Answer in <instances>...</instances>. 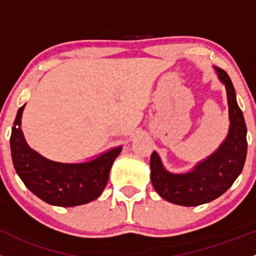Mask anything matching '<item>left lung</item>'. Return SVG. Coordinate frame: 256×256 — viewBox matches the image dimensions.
<instances>
[{"label":"left lung","instance_id":"left-lung-1","mask_svg":"<svg viewBox=\"0 0 256 256\" xmlns=\"http://www.w3.org/2000/svg\"><path fill=\"white\" fill-rule=\"evenodd\" d=\"M225 86L229 106V132L219 148L188 172L166 170L156 151L151 154V182L162 199L182 206H198L212 202L234 184L246 158V125L236 102L235 88L224 70L214 68Z\"/></svg>","mask_w":256,"mask_h":256}]
</instances>
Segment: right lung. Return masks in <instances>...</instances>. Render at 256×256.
Masks as SVG:
<instances>
[{"mask_svg":"<svg viewBox=\"0 0 256 256\" xmlns=\"http://www.w3.org/2000/svg\"><path fill=\"white\" fill-rule=\"evenodd\" d=\"M24 106L12 128L11 155L14 170L37 198L54 206H78L98 199L108 181L111 166L122 146L112 148L85 162L50 160L27 144L21 130Z\"/></svg>","mask_w":256,"mask_h":256,"instance_id":"1","label":"right lung"}]
</instances>
